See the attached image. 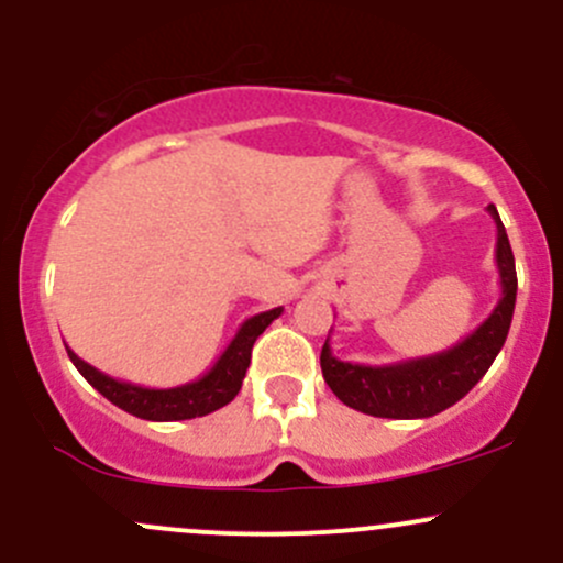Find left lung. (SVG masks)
<instances>
[{
    "mask_svg": "<svg viewBox=\"0 0 563 563\" xmlns=\"http://www.w3.org/2000/svg\"><path fill=\"white\" fill-rule=\"evenodd\" d=\"M488 212L496 223V269H499L501 286V297L494 312L470 336L455 342L448 351L399 361V364L369 366L340 361L331 353L327 340L321 351L323 380L342 405L375 418L412 421V418H431L448 410L483 380L505 345L518 294L516 258H512L505 223L494 205H488Z\"/></svg>",
    "mask_w": 563,
    "mask_h": 563,
    "instance_id": "8db88e82",
    "label": "left lung"
}]
</instances>
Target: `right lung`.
<instances>
[{"mask_svg": "<svg viewBox=\"0 0 563 563\" xmlns=\"http://www.w3.org/2000/svg\"><path fill=\"white\" fill-rule=\"evenodd\" d=\"M280 312L283 307H275V310H266L247 318L234 334V340L229 342L227 351L221 353V358L212 364L210 372H205L199 380L175 388H145L126 380H115V377L104 375L97 366L86 364L80 356H75V351H69V347L67 353L69 361L78 366L80 375L104 399H110L112 405L126 410L129 416H137L142 421H188V418H202L221 410L223 405H229L240 394L245 372L251 366L253 342L258 340V334H264V329L275 318H280Z\"/></svg>", "mask_w": 563, "mask_h": 563, "instance_id": "1", "label": "right lung"}]
</instances>
